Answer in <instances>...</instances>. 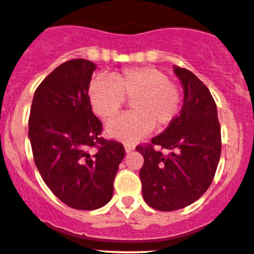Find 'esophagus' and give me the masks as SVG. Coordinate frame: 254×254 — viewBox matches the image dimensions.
Returning a JSON list of instances; mask_svg holds the SVG:
<instances>
[{"label":"esophagus","mask_w":254,"mask_h":254,"mask_svg":"<svg viewBox=\"0 0 254 254\" xmlns=\"http://www.w3.org/2000/svg\"><path fill=\"white\" fill-rule=\"evenodd\" d=\"M125 150H126V153H130L132 150H134V146L126 144V145H125Z\"/></svg>","instance_id":"34e87169"}]
</instances>
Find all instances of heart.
<instances>
[{"instance_id": "obj_1", "label": "heart", "mask_w": 254, "mask_h": 254, "mask_svg": "<svg viewBox=\"0 0 254 254\" xmlns=\"http://www.w3.org/2000/svg\"><path fill=\"white\" fill-rule=\"evenodd\" d=\"M93 111L104 121H111L130 100L134 111L115 120L106 127L110 137L133 143L153 130L174 122L181 108V93L163 70L135 67L110 74V79L94 78L88 88Z\"/></svg>"}]
</instances>
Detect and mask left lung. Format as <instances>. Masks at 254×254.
Wrapping results in <instances>:
<instances>
[{"label":"left lung","mask_w":254,"mask_h":254,"mask_svg":"<svg viewBox=\"0 0 254 254\" xmlns=\"http://www.w3.org/2000/svg\"><path fill=\"white\" fill-rule=\"evenodd\" d=\"M184 88V105L170 126L138 145L144 158L139 171L145 203L161 211L179 210L199 199L215 175L221 153L216 104L209 89L190 70L174 66ZM154 145L171 150L169 156Z\"/></svg>","instance_id":"1"}]
</instances>
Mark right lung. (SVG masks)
Here are the masks:
<instances>
[{
	"label": "right lung",
	"instance_id": "1",
	"mask_svg": "<svg viewBox=\"0 0 254 254\" xmlns=\"http://www.w3.org/2000/svg\"><path fill=\"white\" fill-rule=\"evenodd\" d=\"M96 66L84 59L60 64L35 90L29 116L34 161L44 182L70 208L108 204L125 148L100 137L88 88ZM96 147V152H91Z\"/></svg>",
	"mask_w": 254,
	"mask_h": 254
}]
</instances>
